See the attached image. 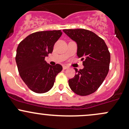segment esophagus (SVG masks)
I'll return each mask as SVG.
<instances>
[{"label": "esophagus", "instance_id": "34e87169", "mask_svg": "<svg viewBox=\"0 0 129 129\" xmlns=\"http://www.w3.org/2000/svg\"><path fill=\"white\" fill-rule=\"evenodd\" d=\"M63 70H66V69H68L69 68L68 67V66H63Z\"/></svg>", "mask_w": 129, "mask_h": 129}]
</instances>
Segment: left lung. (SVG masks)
<instances>
[{
    "label": "left lung",
    "instance_id": "1",
    "mask_svg": "<svg viewBox=\"0 0 129 129\" xmlns=\"http://www.w3.org/2000/svg\"><path fill=\"white\" fill-rule=\"evenodd\" d=\"M77 43V55L84 68L77 70L69 79V86L77 95L86 96L94 93L102 85L109 71L110 53L105 41L96 34L84 29H63Z\"/></svg>",
    "mask_w": 129,
    "mask_h": 129
}]
</instances>
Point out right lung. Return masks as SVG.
<instances>
[{"label": "right lung", "instance_id": "obj_1", "mask_svg": "<svg viewBox=\"0 0 129 129\" xmlns=\"http://www.w3.org/2000/svg\"><path fill=\"white\" fill-rule=\"evenodd\" d=\"M61 35V30L36 32L26 37L18 46L15 59L19 74L34 92L44 93L49 91L56 76L63 70L60 64L51 66L45 61Z\"/></svg>", "mask_w": 129, "mask_h": 129}]
</instances>
